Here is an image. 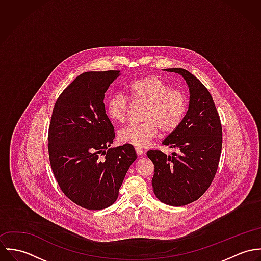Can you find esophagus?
I'll return each mask as SVG.
<instances>
[{
    "label": "esophagus",
    "instance_id": "34e87169",
    "mask_svg": "<svg viewBox=\"0 0 261 261\" xmlns=\"http://www.w3.org/2000/svg\"><path fill=\"white\" fill-rule=\"evenodd\" d=\"M136 152H137L139 155H141V154L144 153V149H142V148H140V147H137V148H136Z\"/></svg>",
    "mask_w": 261,
    "mask_h": 261
}]
</instances>
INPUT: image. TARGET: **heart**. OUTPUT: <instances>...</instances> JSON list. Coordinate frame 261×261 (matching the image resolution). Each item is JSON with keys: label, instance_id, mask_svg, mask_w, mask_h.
<instances>
[{"label": "heart", "instance_id": "b5f03b06", "mask_svg": "<svg viewBox=\"0 0 261 261\" xmlns=\"http://www.w3.org/2000/svg\"><path fill=\"white\" fill-rule=\"evenodd\" d=\"M126 90L133 101L147 105L143 115L146 121L121 128L118 139L122 144L145 147L160 130L170 134L182 123L188 108L187 96L160 77L149 75L135 79L127 85ZM129 109V99L121 93L113 94L106 105L108 115L120 123L126 120Z\"/></svg>", "mask_w": 261, "mask_h": 261}]
</instances>
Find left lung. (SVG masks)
Here are the masks:
<instances>
[{
	"label": "left lung",
	"instance_id": "1",
	"mask_svg": "<svg viewBox=\"0 0 261 261\" xmlns=\"http://www.w3.org/2000/svg\"><path fill=\"white\" fill-rule=\"evenodd\" d=\"M166 70L182 75L190 90L182 123L163 142L179 152L168 156L151 149L147 155L154 166V195L161 202L179 207L198 200L211 185L221 155L222 125L209 90L197 77L183 68Z\"/></svg>",
	"mask_w": 261,
	"mask_h": 261
}]
</instances>
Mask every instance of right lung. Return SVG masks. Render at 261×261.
Listing matches in <instances>:
<instances>
[{
	"label": "right lung",
	"instance_id": "right-lung-1",
	"mask_svg": "<svg viewBox=\"0 0 261 261\" xmlns=\"http://www.w3.org/2000/svg\"><path fill=\"white\" fill-rule=\"evenodd\" d=\"M119 70L77 76L57 98L49 125L51 169L61 191L88 210H101L118 197L136 161L132 145L110 148L114 128L106 113L105 93Z\"/></svg>",
	"mask_w": 261,
	"mask_h": 261
}]
</instances>
